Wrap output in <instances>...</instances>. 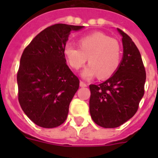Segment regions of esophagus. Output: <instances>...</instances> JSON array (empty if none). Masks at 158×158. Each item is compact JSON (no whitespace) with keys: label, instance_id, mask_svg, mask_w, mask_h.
Instances as JSON below:
<instances>
[{"label":"esophagus","instance_id":"34e87169","mask_svg":"<svg viewBox=\"0 0 158 158\" xmlns=\"http://www.w3.org/2000/svg\"><path fill=\"white\" fill-rule=\"evenodd\" d=\"M79 85H80V87H87L88 86V84H85L84 82L83 81H80V83H79Z\"/></svg>","mask_w":158,"mask_h":158}]
</instances>
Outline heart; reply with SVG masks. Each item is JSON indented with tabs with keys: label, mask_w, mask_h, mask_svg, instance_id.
Returning a JSON list of instances; mask_svg holds the SVG:
<instances>
[{
	"label": "heart",
	"mask_w": 158,
	"mask_h": 158,
	"mask_svg": "<svg viewBox=\"0 0 158 158\" xmlns=\"http://www.w3.org/2000/svg\"><path fill=\"white\" fill-rule=\"evenodd\" d=\"M64 56L71 68L79 69L86 63L89 65L82 75L91 79L98 74L101 79L112 76L121 61V47L117 40L102 33L85 36L79 40V48L73 43H67L64 49Z\"/></svg>",
	"instance_id": "heart-1"
}]
</instances>
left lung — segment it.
<instances>
[{"label": "left lung", "mask_w": 158, "mask_h": 158, "mask_svg": "<svg viewBox=\"0 0 158 158\" xmlns=\"http://www.w3.org/2000/svg\"><path fill=\"white\" fill-rule=\"evenodd\" d=\"M122 35L123 59L115 74L100 84H90V115L97 125L116 128L133 117L144 94L146 71L142 57L130 36Z\"/></svg>", "instance_id": "8db88e82"}]
</instances>
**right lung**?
<instances>
[{"label": "right lung", "mask_w": 158, "mask_h": 158, "mask_svg": "<svg viewBox=\"0 0 158 158\" xmlns=\"http://www.w3.org/2000/svg\"><path fill=\"white\" fill-rule=\"evenodd\" d=\"M82 28L64 23L49 26L21 56L17 73L19 102L38 126L55 128L66 120L79 79L65 63L64 49L70 31Z\"/></svg>", "instance_id": "right-lung-1"}]
</instances>
